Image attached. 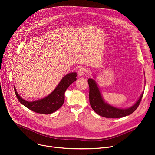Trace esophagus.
Segmentation results:
<instances>
[{
	"label": "esophagus",
	"instance_id": "1",
	"mask_svg": "<svg viewBox=\"0 0 155 155\" xmlns=\"http://www.w3.org/2000/svg\"><path fill=\"white\" fill-rule=\"evenodd\" d=\"M88 71V70L87 68H85V67H82L80 68L78 71V75L80 76V77H82L84 76V75H85L86 73H87Z\"/></svg>",
	"mask_w": 155,
	"mask_h": 155
}]
</instances>
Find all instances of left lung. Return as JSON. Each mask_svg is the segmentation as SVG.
I'll list each match as a JSON object with an SVG mask.
<instances>
[{"instance_id": "8db88e82", "label": "left lung", "mask_w": 155, "mask_h": 155, "mask_svg": "<svg viewBox=\"0 0 155 155\" xmlns=\"http://www.w3.org/2000/svg\"><path fill=\"white\" fill-rule=\"evenodd\" d=\"M89 85V101L92 109L99 116L106 118H120L129 116L134 112L139 106L142 99L143 92L140 99L128 109H119L105 102L100 92L98 85L94 79L88 80Z\"/></svg>"}]
</instances>
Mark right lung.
Listing matches in <instances>:
<instances>
[{"label":"right lung","mask_w":155,"mask_h":155,"mask_svg":"<svg viewBox=\"0 0 155 155\" xmlns=\"http://www.w3.org/2000/svg\"><path fill=\"white\" fill-rule=\"evenodd\" d=\"M75 72L68 73L60 81L54 90L43 99L29 102L23 99L18 94L16 89L14 91L18 101L24 106L36 113L50 114L60 109L64 101V92L68 87L77 80Z\"/></svg>","instance_id":"add662e5"}]
</instances>
